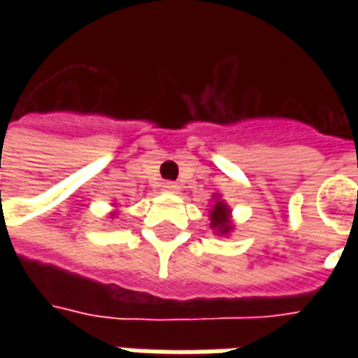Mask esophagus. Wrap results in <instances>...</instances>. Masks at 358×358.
<instances>
[{"mask_svg":"<svg viewBox=\"0 0 358 358\" xmlns=\"http://www.w3.org/2000/svg\"><path fill=\"white\" fill-rule=\"evenodd\" d=\"M163 192H166V194H176V192H178V186L172 184V182H166L163 186Z\"/></svg>","mask_w":358,"mask_h":358,"instance_id":"34e87169","label":"esophagus"}]
</instances>
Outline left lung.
<instances>
[{"instance_id": "obj_1", "label": "left lung", "mask_w": 358, "mask_h": 358, "mask_svg": "<svg viewBox=\"0 0 358 358\" xmlns=\"http://www.w3.org/2000/svg\"><path fill=\"white\" fill-rule=\"evenodd\" d=\"M230 215H232V210L230 207L226 205L218 195H215V205H213V209L209 213L210 218V228L215 230L217 236H228V234L232 232V220H230Z\"/></svg>"}]
</instances>
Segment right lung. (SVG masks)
Listing matches in <instances>:
<instances>
[{
  "label": "right lung",
  "mask_w": 358,
  "mask_h": 358,
  "mask_svg": "<svg viewBox=\"0 0 358 358\" xmlns=\"http://www.w3.org/2000/svg\"><path fill=\"white\" fill-rule=\"evenodd\" d=\"M113 217H115V213H113Z\"/></svg>",
  "instance_id": "1"
}]
</instances>
